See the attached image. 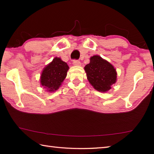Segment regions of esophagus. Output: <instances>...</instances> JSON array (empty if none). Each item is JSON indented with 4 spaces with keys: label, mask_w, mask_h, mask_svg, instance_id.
<instances>
[{
    "label": "esophagus",
    "mask_w": 154,
    "mask_h": 154,
    "mask_svg": "<svg viewBox=\"0 0 154 154\" xmlns=\"http://www.w3.org/2000/svg\"><path fill=\"white\" fill-rule=\"evenodd\" d=\"M72 64H73V65H75V66H80L81 62L79 60H73V62H72Z\"/></svg>",
    "instance_id": "obj_1"
}]
</instances>
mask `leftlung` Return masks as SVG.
<instances>
[{"mask_svg": "<svg viewBox=\"0 0 154 154\" xmlns=\"http://www.w3.org/2000/svg\"><path fill=\"white\" fill-rule=\"evenodd\" d=\"M84 69L88 80L98 92H107L117 81L116 69L99 56L91 57L90 63L85 65Z\"/></svg>", "mask_w": 154, "mask_h": 154, "instance_id": "left-lung-1", "label": "left lung"}]
</instances>
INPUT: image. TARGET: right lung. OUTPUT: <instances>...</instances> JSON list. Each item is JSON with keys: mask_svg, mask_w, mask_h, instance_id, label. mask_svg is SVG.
Here are the masks:
<instances>
[{"mask_svg": "<svg viewBox=\"0 0 154 154\" xmlns=\"http://www.w3.org/2000/svg\"><path fill=\"white\" fill-rule=\"evenodd\" d=\"M69 69L66 62L56 57L43 69L41 75V85L48 92H52L57 90L66 78Z\"/></svg>", "mask_w": 154, "mask_h": 154, "instance_id": "right-lung-1", "label": "right lung"}]
</instances>
